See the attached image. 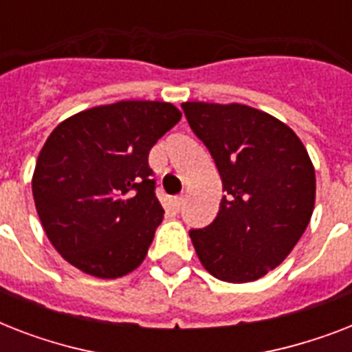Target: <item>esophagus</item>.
<instances>
[{
    "label": "esophagus",
    "instance_id": "obj_1",
    "mask_svg": "<svg viewBox=\"0 0 352 352\" xmlns=\"http://www.w3.org/2000/svg\"><path fill=\"white\" fill-rule=\"evenodd\" d=\"M182 204H184V197H173L171 199V206H173V210H175V212H179V210L182 208Z\"/></svg>",
    "mask_w": 352,
    "mask_h": 352
}]
</instances>
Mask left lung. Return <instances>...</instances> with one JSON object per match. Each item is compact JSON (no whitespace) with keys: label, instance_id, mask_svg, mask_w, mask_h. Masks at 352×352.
<instances>
[{"label":"left lung","instance_id":"8db88e82","mask_svg":"<svg viewBox=\"0 0 352 352\" xmlns=\"http://www.w3.org/2000/svg\"><path fill=\"white\" fill-rule=\"evenodd\" d=\"M182 109L226 192L214 223L190 230L199 261L221 281H256L285 261L311 221V157L287 124L256 107L184 102Z\"/></svg>","mask_w":352,"mask_h":352}]
</instances>
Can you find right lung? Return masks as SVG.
<instances>
[{
	"label": "right lung",
	"instance_id": "add662e5",
	"mask_svg": "<svg viewBox=\"0 0 352 352\" xmlns=\"http://www.w3.org/2000/svg\"><path fill=\"white\" fill-rule=\"evenodd\" d=\"M181 117L170 102L122 100L52 129L36 160L32 195L65 261L100 279L122 278L144 261L164 217L149 149Z\"/></svg>",
	"mask_w": 352,
	"mask_h": 352
}]
</instances>
